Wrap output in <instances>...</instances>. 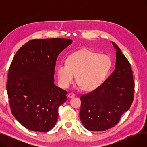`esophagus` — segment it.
<instances>
[{
	"label": "esophagus",
	"instance_id": "esophagus-1",
	"mask_svg": "<svg viewBox=\"0 0 147 147\" xmlns=\"http://www.w3.org/2000/svg\"><path fill=\"white\" fill-rule=\"evenodd\" d=\"M75 96H76V95H75L74 94H73V93H69V94H68V97L69 98H74Z\"/></svg>",
	"mask_w": 147,
	"mask_h": 147
}]
</instances>
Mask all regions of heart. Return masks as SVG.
<instances>
[{"mask_svg":"<svg viewBox=\"0 0 147 147\" xmlns=\"http://www.w3.org/2000/svg\"><path fill=\"white\" fill-rule=\"evenodd\" d=\"M111 66L110 58L106 55L84 49L76 52L67 59V63H59L56 72L59 84L64 88L76 80L82 89L94 90L104 82Z\"/></svg>","mask_w":147,"mask_h":147,"instance_id":"1","label":"heart"}]
</instances>
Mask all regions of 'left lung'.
<instances>
[{"mask_svg": "<svg viewBox=\"0 0 147 147\" xmlns=\"http://www.w3.org/2000/svg\"><path fill=\"white\" fill-rule=\"evenodd\" d=\"M115 69L97 89L80 96V119L87 130L104 131L118 123L134 100L135 84L129 62L119 46Z\"/></svg>", "mask_w": 147, "mask_h": 147, "instance_id": "8db88e82", "label": "left lung"}]
</instances>
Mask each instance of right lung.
Segmentation results:
<instances>
[{"instance_id": "right-lung-1", "label": "right lung", "mask_w": 147, "mask_h": 147, "mask_svg": "<svg viewBox=\"0 0 147 147\" xmlns=\"http://www.w3.org/2000/svg\"><path fill=\"white\" fill-rule=\"evenodd\" d=\"M72 42L34 39L15 53L6 90L12 115L27 129L46 132L57 123L58 109L67 101V92L54 84V69L59 54Z\"/></svg>"}]
</instances>
